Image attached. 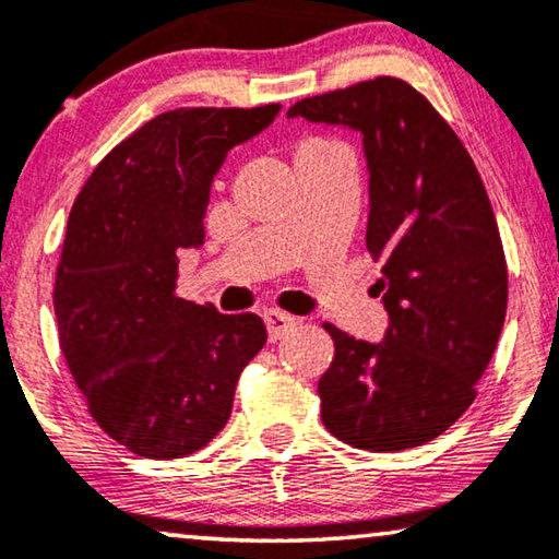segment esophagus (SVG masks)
Here are the masks:
<instances>
[{"mask_svg": "<svg viewBox=\"0 0 559 559\" xmlns=\"http://www.w3.org/2000/svg\"><path fill=\"white\" fill-rule=\"evenodd\" d=\"M264 323H266V331H270V341H280L282 335H287L289 331H293V328L297 325V320L293 316H287V312L266 310Z\"/></svg>", "mask_w": 559, "mask_h": 559, "instance_id": "esophagus-1", "label": "esophagus"}]
</instances>
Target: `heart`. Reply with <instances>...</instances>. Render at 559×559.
Instances as JSON below:
<instances>
[{
  "label": "heart",
  "instance_id": "heart-1",
  "mask_svg": "<svg viewBox=\"0 0 559 559\" xmlns=\"http://www.w3.org/2000/svg\"><path fill=\"white\" fill-rule=\"evenodd\" d=\"M316 144H318V142H310V144H305V147H316Z\"/></svg>",
  "mask_w": 559,
  "mask_h": 559
}]
</instances>
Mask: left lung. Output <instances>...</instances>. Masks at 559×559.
<instances>
[{
    "mask_svg": "<svg viewBox=\"0 0 559 559\" xmlns=\"http://www.w3.org/2000/svg\"><path fill=\"white\" fill-rule=\"evenodd\" d=\"M287 117L361 134L366 249L389 316L379 343L325 323L335 356L318 381L320 417L361 450L423 445L476 400L507 318V259L484 180L448 121L392 75L302 98Z\"/></svg>",
    "mask_w": 559,
    "mask_h": 559,
    "instance_id": "left-lung-1",
    "label": "left lung"
}]
</instances>
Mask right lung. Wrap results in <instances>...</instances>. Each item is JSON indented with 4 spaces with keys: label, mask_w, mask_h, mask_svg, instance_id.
<instances>
[{
    "label": "right lung",
    "mask_w": 559,
    "mask_h": 559,
    "mask_svg": "<svg viewBox=\"0 0 559 559\" xmlns=\"http://www.w3.org/2000/svg\"><path fill=\"white\" fill-rule=\"evenodd\" d=\"M282 106L175 109L117 144L75 198L56 272L60 350L98 427L132 453H195L231 417L236 381L266 343L254 312L175 295L201 249L211 186L236 144Z\"/></svg>",
    "instance_id": "right-lung-1"
}]
</instances>
